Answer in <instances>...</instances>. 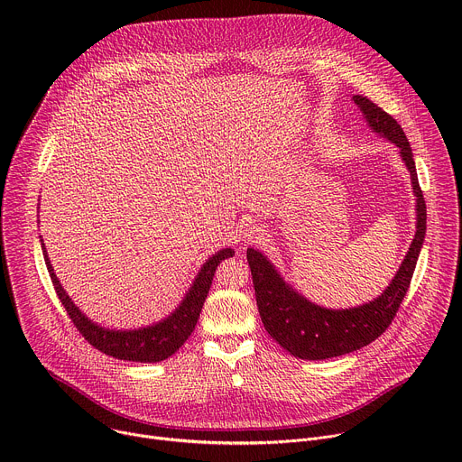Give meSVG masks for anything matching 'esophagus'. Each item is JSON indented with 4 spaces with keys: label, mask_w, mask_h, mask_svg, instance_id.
Returning <instances> with one entry per match:
<instances>
[{
    "label": "esophagus",
    "mask_w": 462,
    "mask_h": 462,
    "mask_svg": "<svg viewBox=\"0 0 462 462\" xmlns=\"http://www.w3.org/2000/svg\"><path fill=\"white\" fill-rule=\"evenodd\" d=\"M263 236V226L257 225V223H245L241 226V237L245 241H254V239H259Z\"/></svg>",
    "instance_id": "obj_1"
}]
</instances>
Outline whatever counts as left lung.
Listing matches in <instances>:
<instances>
[{"mask_svg":"<svg viewBox=\"0 0 462 462\" xmlns=\"http://www.w3.org/2000/svg\"><path fill=\"white\" fill-rule=\"evenodd\" d=\"M353 100L373 131L401 148V157L410 170L417 197V232L399 273L394 274L382 296L360 307L342 310L323 309L310 303L283 282L265 255L254 248L246 250L255 301L265 331L285 351L301 360L342 356L374 342L397 316L410 289L426 236V201L419 186L413 153L404 129L367 97L355 95Z\"/></svg>","mask_w":462,"mask_h":462,"instance_id":"1","label":"left lung"}]
</instances>
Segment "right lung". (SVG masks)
<instances>
[{
    "instance_id": "add662e5",
    "label": "right lung",
    "mask_w": 462,
    "mask_h": 462,
    "mask_svg": "<svg viewBox=\"0 0 462 462\" xmlns=\"http://www.w3.org/2000/svg\"><path fill=\"white\" fill-rule=\"evenodd\" d=\"M42 248L56 296L60 298L65 310H68L71 321L79 328V333L104 355L129 362H161L170 358L175 351H179V347L193 333L197 319H199V312L208 296L217 265L223 259L234 255L232 248H223L212 257H208L199 274H197L193 285L189 287L188 294L184 296L182 303L166 319L152 327L135 328V331H113V328H104L88 319V316L82 314V310L71 301V298L65 294L52 271L45 246Z\"/></svg>"
}]
</instances>
